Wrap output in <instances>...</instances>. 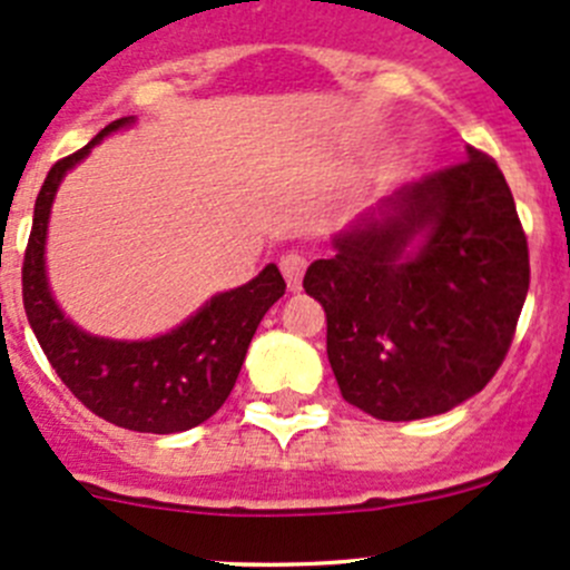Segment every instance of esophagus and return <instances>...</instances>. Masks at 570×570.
Returning a JSON list of instances; mask_svg holds the SVG:
<instances>
[{"instance_id":"34e87169","label":"esophagus","mask_w":570,"mask_h":570,"mask_svg":"<svg viewBox=\"0 0 570 570\" xmlns=\"http://www.w3.org/2000/svg\"><path fill=\"white\" fill-rule=\"evenodd\" d=\"M278 267H281V273H284L286 286H289L292 292L301 289L303 273H306V258H303L301 253H295V250L284 253V256H281V262H278Z\"/></svg>"}]
</instances>
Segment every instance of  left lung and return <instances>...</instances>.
<instances>
[{
    "instance_id": "left-lung-1",
    "label": "left lung",
    "mask_w": 570,
    "mask_h": 570,
    "mask_svg": "<svg viewBox=\"0 0 570 570\" xmlns=\"http://www.w3.org/2000/svg\"><path fill=\"white\" fill-rule=\"evenodd\" d=\"M333 248L306 269L303 289L325 308L327 361L350 405L411 422L488 386L530 289L527 234L488 154L469 148L396 189Z\"/></svg>"
}]
</instances>
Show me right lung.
<instances>
[{
    "instance_id": "add662e5",
    "label": "right lung",
    "mask_w": 570,
    "mask_h": 570,
    "mask_svg": "<svg viewBox=\"0 0 570 570\" xmlns=\"http://www.w3.org/2000/svg\"><path fill=\"white\" fill-rule=\"evenodd\" d=\"M118 118L85 148L51 165L36 200L30 243L21 267L24 312L51 370L88 411L137 433H181L220 411L243 370L258 322L286 292L278 267L215 295L176 331L148 342H112L79 331L57 308L46 284L43 245L49 209L62 176L109 131L129 126Z\"/></svg>"
}]
</instances>
